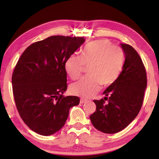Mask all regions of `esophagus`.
Returning a JSON list of instances; mask_svg holds the SVG:
<instances>
[{"label": "esophagus", "instance_id": "esophagus-1", "mask_svg": "<svg viewBox=\"0 0 159 159\" xmlns=\"http://www.w3.org/2000/svg\"><path fill=\"white\" fill-rule=\"evenodd\" d=\"M86 102H88V101L85 99H84V98L80 99V103H86Z\"/></svg>", "mask_w": 159, "mask_h": 159}]
</instances>
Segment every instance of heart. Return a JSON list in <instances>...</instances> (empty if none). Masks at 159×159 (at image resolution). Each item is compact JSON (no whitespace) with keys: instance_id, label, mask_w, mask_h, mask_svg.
I'll return each instance as SVG.
<instances>
[{"instance_id":"obj_1","label":"heart","mask_w":159,"mask_h":159,"mask_svg":"<svg viewBox=\"0 0 159 159\" xmlns=\"http://www.w3.org/2000/svg\"><path fill=\"white\" fill-rule=\"evenodd\" d=\"M125 64V53L110 40L103 39L88 43L81 55L71 54L64 63L65 71L71 80L81 75L84 66H89L88 77H82L70 87L73 94L90 98L98 92L101 84L110 85L118 79Z\"/></svg>"}]
</instances>
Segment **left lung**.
I'll return each mask as SVG.
<instances>
[{"mask_svg": "<svg viewBox=\"0 0 159 159\" xmlns=\"http://www.w3.org/2000/svg\"><path fill=\"white\" fill-rule=\"evenodd\" d=\"M121 46L125 56L122 71L103 92L104 99L93 101L96 110L90 116L95 128L107 134L121 131L138 116L147 86L146 71L138 52L128 44Z\"/></svg>", "mask_w": 159, "mask_h": 159, "instance_id": "1", "label": "left lung"}]
</instances>
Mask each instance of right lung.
<instances>
[{
  "label": "right lung",
  "mask_w": 159,
  "mask_h": 159,
  "mask_svg": "<svg viewBox=\"0 0 159 159\" xmlns=\"http://www.w3.org/2000/svg\"><path fill=\"white\" fill-rule=\"evenodd\" d=\"M79 37L56 35L30 45L12 75L16 108L27 127L41 135L61 129L77 96L64 97L67 89L65 61L84 43Z\"/></svg>",
  "instance_id": "add662e5"
}]
</instances>
